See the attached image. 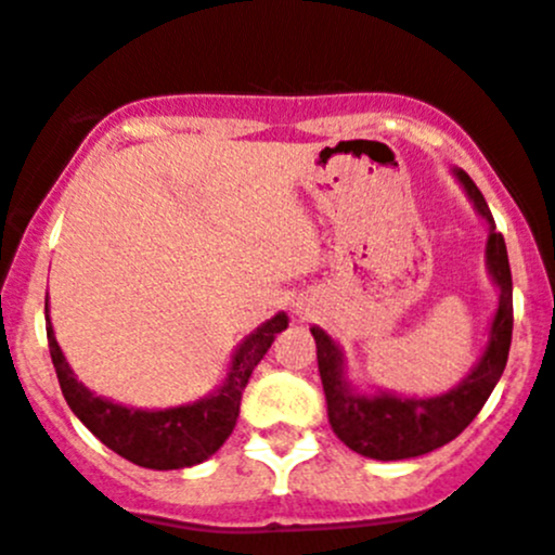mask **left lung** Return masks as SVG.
<instances>
[{"mask_svg": "<svg viewBox=\"0 0 555 555\" xmlns=\"http://www.w3.org/2000/svg\"><path fill=\"white\" fill-rule=\"evenodd\" d=\"M460 183L468 191L470 202L488 219V268L493 282L499 284V312L490 325V341L479 364L470 370V375L452 388L449 395L427 397H395V395H356L345 377L341 353L323 328H312L314 345H318V370L323 380L325 402H328V422L345 447L364 454L372 460H408L427 454L433 449H441L443 443L454 441L465 427L476 418V413L485 408L488 397L493 395L495 383L504 375L506 359H509L512 345V271L509 257H506L504 235L495 230L493 214L488 202L476 189L474 180L457 169L454 172Z\"/></svg>", "mask_w": 555, "mask_h": 555, "instance_id": "8db88e82", "label": "left lung"}]
</instances>
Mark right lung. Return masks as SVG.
<instances>
[{
    "label": "right lung",
    "instance_id": "add662e5",
    "mask_svg": "<svg viewBox=\"0 0 555 555\" xmlns=\"http://www.w3.org/2000/svg\"><path fill=\"white\" fill-rule=\"evenodd\" d=\"M46 312H49V304H46ZM284 328H287V314L279 312L276 318L248 334L232 356L230 375L216 395L205 397L194 405L167 408V411H137V408L114 405L103 397H95L90 388L76 380L74 370L67 366L65 356L56 345L49 314H46L51 361H54L62 397L70 411L112 452L142 465V468L155 470L191 468L219 452L221 443L235 429L243 388H246L254 366L260 364L276 334H282Z\"/></svg>",
    "mask_w": 555,
    "mask_h": 555
}]
</instances>
